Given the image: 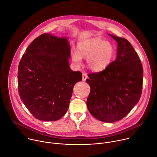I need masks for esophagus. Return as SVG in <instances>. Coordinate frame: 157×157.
Listing matches in <instances>:
<instances>
[{"mask_svg": "<svg viewBox=\"0 0 157 157\" xmlns=\"http://www.w3.org/2000/svg\"><path fill=\"white\" fill-rule=\"evenodd\" d=\"M88 76H87V74L86 73H83L82 74V80L83 81H85V80L87 78Z\"/></svg>", "mask_w": 157, "mask_h": 157, "instance_id": "obj_1", "label": "esophagus"}]
</instances>
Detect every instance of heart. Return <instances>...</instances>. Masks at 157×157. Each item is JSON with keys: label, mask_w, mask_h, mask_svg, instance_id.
Here are the masks:
<instances>
[{"label": "heart", "mask_w": 157, "mask_h": 157, "mask_svg": "<svg viewBox=\"0 0 157 157\" xmlns=\"http://www.w3.org/2000/svg\"><path fill=\"white\" fill-rule=\"evenodd\" d=\"M78 52H72V60L75 64H81V57L87 58V65L93 71H101L110 63L114 54L113 45L99 38H94L79 43Z\"/></svg>", "instance_id": "b5f03b06"}]
</instances>
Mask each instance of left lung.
Wrapping results in <instances>:
<instances>
[{"instance_id": "8db88e82", "label": "left lung", "mask_w": 157, "mask_h": 157, "mask_svg": "<svg viewBox=\"0 0 157 157\" xmlns=\"http://www.w3.org/2000/svg\"><path fill=\"white\" fill-rule=\"evenodd\" d=\"M117 43L116 59L102 71L91 72L86 105L96 119L114 122L124 118L139 102L143 84V68L137 53L125 38L110 35Z\"/></svg>"}]
</instances>
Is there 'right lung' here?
<instances>
[{
  "label": "right lung",
  "instance_id": "obj_1",
  "mask_svg": "<svg viewBox=\"0 0 157 157\" xmlns=\"http://www.w3.org/2000/svg\"><path fill=\"white\" fill-rule=\"evenodd\" d=\"M67 38L44 33L35 39L23 54L18 69L21 100L36 119L54 121L68 110L80 71L69 68Z\"/></svg>",
  "mask_w": 157,
  "mask_h": 157
}]
</instances>
